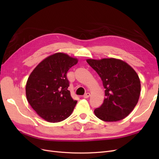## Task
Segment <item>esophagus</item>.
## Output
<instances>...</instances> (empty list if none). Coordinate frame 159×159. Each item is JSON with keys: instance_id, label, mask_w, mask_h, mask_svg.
Instances as JSON below:
<instances>
[{"instance_id": "esophagus-1", "label": "esophagus", "mask_w": 159, "mask_h": 159, "mask_svg": "<svg viewBox=\"0 0 159 159\" xmlns=\"http://www.w3.org/2000/svg\"><path fill=\"white\" fill-rule=\"evenodd\" d=\"M89 96H90L89 93H86L84 95V98H89Z\"/></svg>"}]
</instances>
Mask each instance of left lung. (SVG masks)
<instances>
[{
	"label": "left lung",
	"mask_w": 159,
	"mask_h": 159,
	"mask_svg": "<svg viewBox=\"0 0 159 159\" xmlns=\"http://www.w3.org/2000/svg\"><path fill=\"white\" fill-rule=\"evenodd\" d=\"M87 62L99 75L105 88L104 102L94 110L96 117L104 121L125 118L139 101L141 81L136 71L121 60L88 59Z\"/></svg>",
	"instance_id": "1"
}]
</instances>
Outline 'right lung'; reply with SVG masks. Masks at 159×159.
<instances>
[{"label": "right lung", "instance_id": "right-lung-1", "mask_svg": "<svg viewBox=\"0 0 159 159\" xmlns=\"http://www.w3.org/2000/svg\"><path fill=\"white\" fill-rule=\"evenodd\" d=\"M64 53L46 57L32 71L26 85L28 103L40 117L50 123L70 116L77 103L72 99L67 72L78 63Z\"/></svg>", "mask_w": 159, "mask_h": 159}]
</instances>
